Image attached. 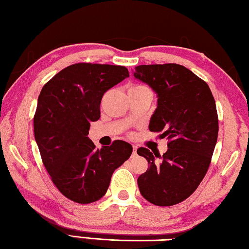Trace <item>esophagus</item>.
Wrapping results in <instances>:
<instances>
[{
  "label": "esophagus",
  "instance_id": "esophagus-1",
  "mask_svg": "<svg viewBox=\"0 0 249 249\" xmlns=\"http://www.w3.org/2000/svg\"><path fill=\"white\" fill-rule=\"evenodd\" d=\"M133 155H137V149H138V147L135 146V145H133Z\"/></svg>",
  "mask_w": 249,
  "mask_h": 249
}]
</instances>
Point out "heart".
Returning a JSON list of instances; mask_svg holds the SVG:
<instances>
[{"label":"heart","mask_w":249,"mask_h":249,"mask_svg":"<svg viewBox=\"0 0 249 249\" xmlns=\"http://www.w3.org/2000/svg\"><path fill=\"white\" fill-rule=\"evenodd\" d=\"M138 88H141V86H135L133 88H131V90H133V89H138Z\"/></svg>","instance_id":"b5f03b06"}]
</instances>
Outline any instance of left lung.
Masks as SVG:
<instances>
[{
	"label": "left lung",
	"mask_w": 249,
	"mask_h": 249,
	"mask_svg": "<svg viewBox=\"0 0 249 249\" xmlns=\"http://www.w3.org/2000/svg\"><path fill=\"white\" fill-rule=\"evenodd\" d=\"M133 77L156 93L148 128L168 140L162 157L137 151L149 165L138 178L139 190L154 205L179 204L194 193L210 165L219 130L214 98L207 83L178 64L141 65Z\"/></svg>",
	"instance_id": "1"
}]
</instances>
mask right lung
Listing matches in <instances>:
<instances>
[{"label":"right lung","instance_id":"add662e5","mask_svg":"<svg viewBox=\"0 0 249 249\" xmlns=\"http://www.w3.org/2000/svg\"><path fill=\"white\" fill-rule=\"evenodd\" d=\"M128 77L124 66L80 63L60 70L42 88L36 142L52 181L70 200L90 204L102 198L112 173L132 154L124 141L98 149L88 137L91 123L101 117L103 95Z\"/></svg>","mask_w":249,"mask_h":249}]
</instances>
